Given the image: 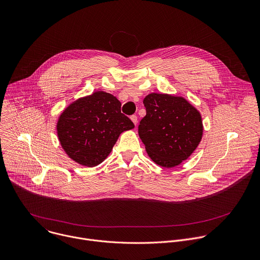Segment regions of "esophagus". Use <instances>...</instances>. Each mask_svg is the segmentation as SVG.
I'll return each mask as SVG.
<instances>
[{"label":"esophagus","instance_id":"34e87169","mask_svg":"<svg viewBox=\"0 0 260 260\" xmlns=\"http://www.w3.org/2000/svg\"><path fill=\"white\" fill-rule=\"evenodd\" d=\"M131 120L134 122L135 125L138 124V117H137V115H132V116H131Z\"/></svg>","mask_w":260,"mask_h":260}]
</instances>
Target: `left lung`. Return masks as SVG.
Returning a JSON list of instances; mask_svg holds the SVG:
<instances>
[{
    "mask_svg": "<svg viewBox=\"0 0 260 260\" xmlns=\"http://www.w3.org/2000/svg\"><path fill=\"white\" fill-rule=\"evenodd\" d=\"M143 103L146 116L140 121L139 136L147 154L165 168L181 164L201 142L200 112L184 97L169 94L151 93Z\"/></svg>",
    "mask_w": 260,
    "mask_h": 260,
    "instance_id": "8db88e82",
    "label": "left lung"
}]
</instances>
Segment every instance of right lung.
Listing matches in <instances>:
<instances>
[{"label": "right lung", "instance_id": "right-lung-1", "mask_svg": "<svg viewBox=\"0 0 260 260\" xmlns=\"http://www.w3.org/2000/svg\"><path fill=\"white\" fill-rule=\"evenodd\" d=\"M113 95L97 91L69 104L57 121V136L67 156L94 167L111 153L121 133L135 127Z\"/></svg>", "mask_w": 260, "mask_h": 260}]
</instances>
